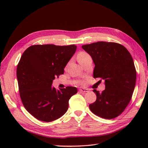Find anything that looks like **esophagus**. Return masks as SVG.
Wrapping results in <instances>:
<instances>
[{"label":"esophagus","instance_id":"obj_1","mask_svg":"<svg viewBox=\"0 0 148 148\" xmlns=\"http://www.w3.org/2000/svg\"><path fill=\"white\" fill-rule=\"evenodd\" d=\"M79 92L81 93H86L88 92H89V91H88V90L86 89V88H81L79 90Z\"/></svg>","mask_w":148,"mask_h":148}]
</instances>
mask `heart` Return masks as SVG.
I'll use <instances>...</instances> for the list:
<instances>
[{"mask_svg": "<svg viewBox=\"0 0 148 148\" xmlns=\"http://www.w3.org/2000/svg\"><path fill=\"white\" fill-rule=\"evenodd\" d=\"M90 55L88 54V53H85V52H80L79 54L77 55V60L78 62H79L80 64L82 62L84 59L86 58H87L88 56H89Z\"/></svg>", "mask_w": 148, "mask_h": 148, "instance_id": "obj_1", "label": "heart"}]
</instances>
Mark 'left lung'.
I'll list each match as a JSON object with an SVG mask.
<instances>
[{
    "instance_id": "left-lung-1",
    "label": "left lung",
    "mask_w": 148,
    "mask_h": 148,
    "mask_svg": "<svg viewBox=\"0 0 148 148\" xmlns=\"http://www.w3.org/2000/svg\"><path fill=\"white\" fill-rule=\"evenodd\" d=\"M82 48L95 64L93 77L105 80L102 92L93 90L97 100L89 105L90 109L102 118H115L124 111L132 97L137 74L133 58L125 47L116 42H93Z\"/></svg>"
}]
</instances>
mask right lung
I'll use <instances>...</instances> for the list:
<instances>
[{"label": "right lung", "instance_id": "right-lung-1", "mask_svg": "<svg viewBox=\"0 0 148 148\" xmlns=\"http://www.w3.org/2000/svg\"><path fill=\"white\" fill-rule=\"evenodd\" d=\"M76 48L74 45H37L29 47L21 55L16 70L19 92L25 108L34 118L51 122L67 112L69 100L77 88L56 90L52 83L64 74Z\"/></svg>", "mask_w": 148, "mask_h": 148}]
</instances>
